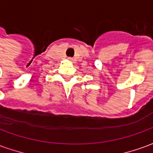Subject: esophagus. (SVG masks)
Returning a JSON list of instances; mask_svg holds the SVG:
<instances>
[{
  "label": "esophagus",
  "instance_id": "34e87169",
  "mask_svg": "<svg viewBox=\"0 0 153 153\" xmlns=\"http://www.w3.org/2000/svg\"><path fill=\"white\" fill-rule=\"evenodd\" d=\"M69 59H70V60H71V58H69Z\"/></svg>",
  "mask_w": 153,
  "mask_h": 153
}]
</instances>
